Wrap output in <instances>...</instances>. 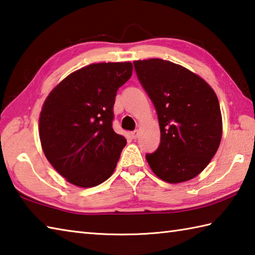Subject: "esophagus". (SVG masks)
Listing matches in <instances>:
<instances>
[{
  "label": "esophagus",
  "mask_w": 255,
  "mask_h": 255,
  "mask_svg": "<svg viewBox=\"0 0 255 255\" xmlns=\"http://www.w3.org/2000/svg\"><path fill=\"white\" fill-rule=\"evenodd\" d=\"M138 134H139V131H138V130H133L132 132H130V136H131L132 139H137Z\"/></svg>",
  "instance_id": "obj_1"
}]
</instances>
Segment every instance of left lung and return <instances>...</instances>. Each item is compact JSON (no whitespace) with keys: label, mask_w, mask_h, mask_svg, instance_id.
I'll list each match as a JSON object with an SVG mask.
<instances>
[{"label":"left lung","mask_w":255,"mask_h":255,"mask_svg":"<svg viewBox=\"0 0 255 255\" xmlns=\"http://www.w3.org/2000/svg\"><path fill=\"white\" fill-rule=\"evenodd\" d=\"M133 66L160 126L159 147L146 154L149 166L169 183L190 180L208 166L221 141L217 95L198 75L169 61L150 58Z\"/></svg>","instance_id":"left-lung-1"}]
</instances>
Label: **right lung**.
Returning <instances> with one entry per match:
<instances>
[{
  "mask_svg": "<svg viewBox=\"0 0 255 255\" xmlns=\"http://www.w3.org/2000/svg\"><path fill=\"white\" fill-rule=\"evenodd\" d=\"M132 64H91L63 79L45 101L39 139L45 157L68 182L96 187L112 176L126 139L113 129L118 88Z\"/></svg>",
  "mask_w": 255,
  "mask_h": 255,
  "instance_id": "1",
  "label": "right lung"
}]
</instances>
